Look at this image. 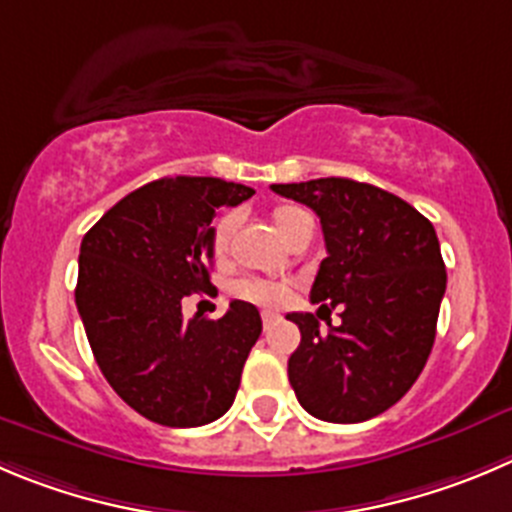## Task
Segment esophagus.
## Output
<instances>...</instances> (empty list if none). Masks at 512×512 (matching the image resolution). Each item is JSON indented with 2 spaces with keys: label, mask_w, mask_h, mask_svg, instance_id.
<instances>
[{
  "label": "esophagus",
  "mask_w": 512,
  "mask_h": 512,
  "mask_svg": "<svg viewBox=\"0 0 512 512\" xmlns=\"http://www.w3.org/2000/svg\"><path fill=\"white\" fill-rule=\"evenodd\" d=\"M279 319H281V316L274 314V311H264V314H261V321H264V329H271V326H274V324H279Z\"/></svg>",
  "instance_id": "34e87169"
}]
</instances>
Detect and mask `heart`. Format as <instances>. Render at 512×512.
<instances>
[{
	"label": "heart",
	"mask_w": 512,
	"mask_h": 512,
	"mask_svg": "<svg viewBox=\"0 0 512 512\" xmlns=\"http://www.w3.org/2000/svg\"><path fill=\"white\" fill-rule=\"evenodd\" d=\"M271 221H274L276 231L281 233L284 238H289L296 228L301 226L304 221H311L309 213L299 206H276L271 211ZM233 228H236V216L233 213H226L216 221L213 226V256L218 261H223L228 256V246H231V236H233ZM236 296L241 299L253 301V304H261V306H281L291 294V286L286 281H274V279H243L236 284Z\"/></svg>",
	"instance_id": "b5f03b06"
}]
</instances>
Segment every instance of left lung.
I'll return each instance as SVG.
<instances>
[{
    "label": "left lung",
    "instance_id": "1",
    "mask_svg": "<svg viewBox=\"0 0 512 512\" xmlns=\"http://www.w3.org/2000/svg\"><path fill=\"white\" fill-rule=\"evenodd\" d=\"M319 216L326 259L311 301L342 324L319 332L289 314L301 344L289 359L299 405L324 422L372 420L405 397L435 344L447 274L432 223L392 193L349 178L271 186ZM316 311V314H319Z\"/></svg>",
    "mask_w": 512,
    "mask_h": 512
}]
</instances>
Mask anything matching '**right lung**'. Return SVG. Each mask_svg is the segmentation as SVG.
Wrapping results in <instances>:
<instances>
[{"label": "right lung", "mask_w": 512, "mask_h": 512, "mask_svg": "<svg viewBox=\"0 0 512 512\" xmlns=\"http://www.w3.org/2000/svg\"><path fill=\"white\" fill-rule=\"evenodd\" d=\"M253 188L221 178H160L115 203L80 246L75 304L95 362L138 415L201 427L226 415L261 334L259 309L183 319V296L211 289L213 218Z\"/></svg>", "instance_id": "add662e5"}]
</instances>
